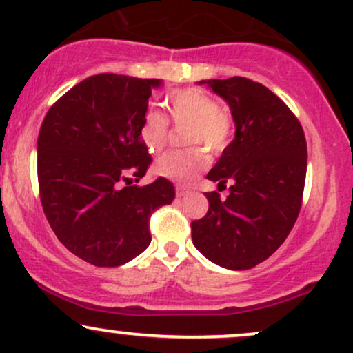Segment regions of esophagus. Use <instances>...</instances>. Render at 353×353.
Instances as JSON below:
<instances>
[{
  "label": "esophagus",
  "instance_id": "34e87169",
  "mask_svg": "<svg viewBox=\"0 0 353 353\" xmlns=\"http://www.w3.org/2000/svg\"><path fill=\"white\" fill-rule=\"evenodd\" d=\"M176 194H177V197H185V196H188V194H190V190L185 189V188H182V185H177Z\"/></svg>",
  "mask_w": 353,
  "mask_h": 353
}]
</instances>
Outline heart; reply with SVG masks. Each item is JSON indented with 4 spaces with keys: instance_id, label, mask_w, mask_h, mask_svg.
Returning <instances> with one entry per match:
<instances>
[{
    "instance_id": "1",
    "label": "heart",
    "mask_w": 353,
    "mask_h": 353,
    "mask_svg": "<svg viewBox=\"0 0 353 353\" xmlns=\"http://www.w3.org/2000/svg\"><path fill=\"white\" fill-rule=\"evenodd\" d=\"M169 114L177 128H189L188 151H172L164 154L156 163V171L174 182L188 185L197 177L205 165L209 156L204 144L212 151H222L232 136V117L219 108L217 99L197 88L177 89L168 98ZM139 137L151 154L161 152L171 137V124L161 111H148L141 121Z\"/></svg>"
}]
</instances>
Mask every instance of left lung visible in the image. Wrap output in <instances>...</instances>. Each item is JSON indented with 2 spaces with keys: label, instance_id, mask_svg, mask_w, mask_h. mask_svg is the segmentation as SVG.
I'll list each match as a JSON object with an SVG mask.
<instances>
[{
  "label": "left lung",
  "instance_id": "1",
  "mask_svg": "<svg viewBox=\"0 0 353 353\" xmlns=\"http://www.w3.org/2000/svg\"><path fill=\"white\" fill-rule=\"evenodd\" d=\"M229 103L236 137L208 179L229 196L205 192L209 210L190 222L192 242L214 264L252 269L283 244L301 212L307 172L303 129L287 104L264 84L234 76L209 79Z\"/></svg>",
  "mask_w": 353,
  "mask_h": 353
}]
</instances>
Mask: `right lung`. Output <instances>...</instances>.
Returning <instances> with one entry per match:
<instances>
[{
    "instance_id": "add662e5",
    "label": "right lung",
    "mask_w": 353,
    "mask_h": 353,
    "mask_svg": "<svg viewBox=\"0 0 353 353\" xmlns=\"http://www.w3.org/2000/svg\"><path fill=\"white\" fill-rule=\"evenodd\" d=\"M159 79L96 74L50 108L38 136L41 205L56 237L96 267H117L151 244L149 221L176 197L172 182L139 181L152 163L139 137Z\"/></svg>"
}]
</instances>
